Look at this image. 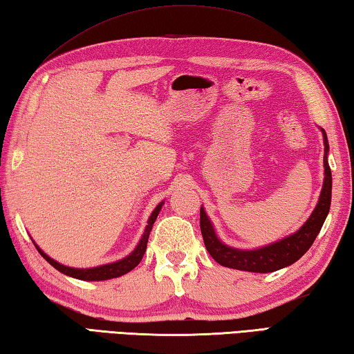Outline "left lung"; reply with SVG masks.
Returning <instances> with one entry per match:
<instances>
[{
  "mask_svg": "<svg viewBox=\"0 0 354 354\" xmlns=\"http://www.w3.org/2000/svg\"><path fill=\"white\" fill-rule=\"evenodd\" d=\"M320 130L322 135H324L325 146L324 187H322L319 202L313 209L311 216H309L305 224H303L295 233L288 234V236L278 239L272 244L257 247V249H236V247L222 243L218 233L214 230L213 222L208 218L205 208L201 207V230L203 243H205L208 253L213 257L216 263L224 266V268L236 270L268 274V272L280 270L283 268H288L290 264H294L309 250V247L313 245L314 239L317 238L319 232L322 230V225H324L326 216L330 213L331 205L333 177L330 165H328L330 145H328L326 132L324 129Z\"/></svg>",
  "mask_w": 354,
  "mask_h": 354,
  "instance_id": "obj_1",
  "label": "left lung"
}]
</instances>
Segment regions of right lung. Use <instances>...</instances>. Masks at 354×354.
<instances>
[{"label": "right lung", "instance_id": "right-lung-1", "mask_svg": "<svg viewBox=\"0 0 354 354\" xmlns=\"http://www.w3.org/2000/svg\"><path fill=\"white\" fill-rule=\"evenodd\" d=\"M165 205V202H160L157 207L153 208V212L151 213L147 219V225L145 228V233H142L141 239L138 241L135 249L129 253L127 257H124L122 259H118L115 263H109V264H102V266H96V268H88V269H77V268H68V266H64L55 261L51 257H48L45 252H43L39 245H34L35 249L39 250L40 255L46 259V261L53 266L54 269H57L62 274H65L71 278H76V280H84V281H104V280H111V278H118L121 275H126L127 272H130L132 269H135L136 266L140 264V261L142 259V255L146 252V245H147V239L149 234H151L152 225L157 216L160 213L161 207Z\"/></svg>", "mask_w": 354, "mask_h": 354}]
</instances>
